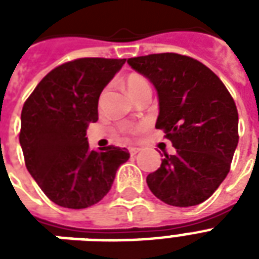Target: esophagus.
<instances>
[{
  "label": "esophagus",
  "instance_id": "obj_1",
  "mask_svg": "<svg viewBox=\"0 0 259 259\" xmlns=\"http://www.w3.org/2000/svg\"><path fill=\"white\" fill-rule=\"evenodd\" d=\"M138 148H136V146H130L129 148V153L132 154V156H134V154H137L138 153Z\"/></svg>",
  "mask_w": 259,
  "mask_h": 259
}]
</instances>
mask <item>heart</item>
<instances>
[{
  "label": "heart",
  "instance_id": "heart-1",
  "mask_svg": "<svg viewBox=\"0 0 259 259\" xmlns=\"http://www.w3.org/2000/svg\"><path fill=\"white\" fill-rule=\"evenodd\" d=\"M125 86L132 98H134L138 94L144 93V91H150L149 82L140 74L127 75L125 79Z\"/></svg>",
  "mask_w": 259,
  "mask_h": 259
}]
</instances>
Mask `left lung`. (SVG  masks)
Wrapping results in <instances>:
<instances>
[{
    "label": "left lung",
    "mask_w": 259,
    "mask_h": 259,
    "mask_svg": "<svg viewBox=\"0 0 259 259\" xmlns=\"http://www.w3.org/2000/svg\"><path fill=\"white\" fill-rule=\"evenodd\" d=\"M158 97L156 127L176 149L146 177L161 201L191 207L207 200L230 172L238 145V110L222 80L195 59L154 54L127 59Z\"/></svg>",
    "instance_id": "1"
}]
</instances>
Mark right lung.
<instances>
[{"instance_id":"obj_1","label":"right lung","mask_w":259,"mask_h":259,"mask_svg":"<svg viewBox=\"0 0 259 259\" xmlns=\"http://www.w3.org/2000/svg\"><path fill=\"white\" fill-rule=\"evenodd\" d=\"M126 59L84 58L56 67L38 83L21 111L25 165L55 204L87 208L107 195L126 148L90 150L86 130L98 121V101Z\"/></svg>"}]
</instances>
